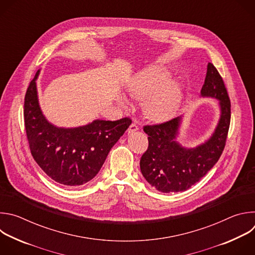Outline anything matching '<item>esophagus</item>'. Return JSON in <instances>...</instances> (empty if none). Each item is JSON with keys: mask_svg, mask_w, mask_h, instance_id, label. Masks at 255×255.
<instances>
[{"mask_svg": "<svg viewBox=\"0 0 255 255\" xmlns=\"http://www.w3.org/2000/svg\"><path fill=\"white\" fill-rule=\"evenodd\" d=\"M138 130V126L135 124V123H132L130 126H129V128H128V133H133V132H135V131H137Z\"/></svg>", "mask_w": 255, "mask_h": 255, "instance_id": "obj_1", "label": "esophagus"}]
</instances>
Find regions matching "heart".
<instances>
[{
    "mask_svg": "<svg viewBox=\"0 0 255 255\" xmlns=\"http://www.w3.org/2000/svg\"><path fill=\"white\" fill-rule=\"evenodd\" d=\"M169 72L162 66H151L133 79L128 86L131 98L144 102V113L150 120L163 122L172 118L177 112L183 99L180 87L173 82H168ZM120 106L127 108L129 101L124 96H119Z\"/></svg>",
    "mask_w": 255,
    "mask_h": 255,
    "instance_id": "1",
    "label": "heart"
}]
</instances>
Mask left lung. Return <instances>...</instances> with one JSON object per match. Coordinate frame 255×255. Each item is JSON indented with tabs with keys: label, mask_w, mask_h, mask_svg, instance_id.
<instances>
[{
	"label": "left lung",
	"mask_w": 255,
	"mask_h": 255,
	"mask_svg": "<svg viewBox=\"0 0 255 255\" xmlns=\"http://www.w3.org/2000/svg\"><path fill=\"white\" fill-rule=\"evenodd\" d=\"M202 97L219 101L220 119L212 136L195 148H186L176 141L181 117L146 125L148 148L140 159L142 175L161 193H177L190 189L219 160L226 144L231 118L230 99L217 68L208 63Z\"/></svg>",
	"instance_id": "left-lung-1"
}]
</instances>
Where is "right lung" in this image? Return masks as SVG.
Instances as JSON below:
<instances>
[{"label": "right lung", "mask_w": 255, "mask_h": 255, "mask_svg": "<svg viewBox=\"0 0 255 255\" xmlns=\"http://www.w3.org/2000/svg\"><path fill=\"white\" fill-rule=\"evenodd\" d=\"M30 82L24 101V122L34 160L56 183L66 187L85 185L94 178L108 153L131 124V119L95 120L76 128L49 123L38 103L36 80Z\"/></svg>", "instance_id": "add662e5"}]
</instances>
